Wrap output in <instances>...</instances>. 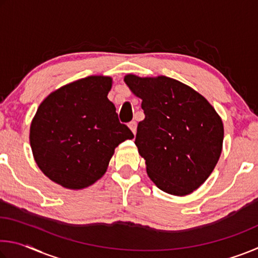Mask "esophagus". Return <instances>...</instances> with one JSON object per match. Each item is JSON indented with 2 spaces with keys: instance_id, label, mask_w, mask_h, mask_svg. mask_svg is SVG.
<instances>
[{
  "instance_id": "obj_1",
  "label": "esophagus",
  "mask_w": 258,
  "mask_h": 258,
  "mask_svg": "<svg viewBox=\"0 0 258 258\" xmlns=\"http://www.w3.org/2000/svg\"><path fill=\"white\" fill-rule=\"evenodd\" d=\"M128 127L131 128V131H132L133 134L137 133V121H134V120L130 121V123H128Z\"/></svg>"
}]
</instances>
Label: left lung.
Wrapping results in <instances>:
<instances>
[{"mask_svg":"<svg viewBox=\"0 0 258 258\" xmlns=\"http://www.w3.org/2000/svg\"><path fill=\"white\" fill-rule=\"evenodd\" d=\"M142 100L145 119L135 145L147 173L167 194L185 196L211 175L221 156L224 130L220 116L203 95L173 78L125 76Z\"/></svg>","mask_w":258,"mask_h":258,"instance_id":"8db88e82","label":"left lung"}]
</instances>
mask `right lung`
<instances>
[{
    "label": "right lung",
    "instance_id": "obj_1",
    "mask_svg": "<svg viewBox=\"0 0 258 258\" xmlns=\"http://www.w3.org/2000/svg\"><path fill=\"white\" fill-rule=\"evenodd\" d=\"M111 78L90 76L60 87L40 107L30 125V147L45 175L68 189L101 177L115 148L134 135L107 98Z\"/></svg>",
    "mask_w": 258,
    "mask_h": 258
}]
</instances>
